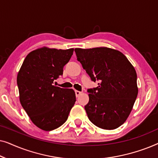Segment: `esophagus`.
<instances>
[{
	"instance_id": "34e87169",
	"label": "esophagus",
	"mask_w": 158,
	"mask_h": 158,
	"mask_svg": "<svg viewBox=\"0 0 158 158\" xmlns=\"http://www.w3.org/2000/svg\"><path fill=\"white\" fill-rule=\"evenodd\" d=\"M75 96H76V97H78L80 95H81L82 94V92L79 91V90H75Z\"/></svg>"
}]
</instances>
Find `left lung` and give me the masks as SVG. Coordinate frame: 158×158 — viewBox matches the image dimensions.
I'll use <instances>...</instances> for the list:
<instances>
[{"instance_id":"obj_1","label":"left lung","mask_w":158,"mask_h":158,"mask_svg":"<svg viewBox=\"0 0 158 158\" xmlns=\"http://www.w3.org/2000/svg\"><path fill=\"white\" fill-rule=\"evenodd\" d=\"M75 52L92 81H100L98 87L88 90V118L99 128H118L126 122L138 94L135 68L116 49L102 47Z\"/></svg>"}]
</instances>
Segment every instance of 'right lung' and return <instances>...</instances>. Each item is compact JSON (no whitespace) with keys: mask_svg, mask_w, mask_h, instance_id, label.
Listing matches in <instances>:
<instances>
[{"mask_svg":"<svg viewBox=\"0 0 158 158\" xmlns=\"http://www.w3.org/2000/svg\"><path fill=\"white\" fill-rule=\"evenodd\" d=\"M74 49L43 47L31 52L17 75L21 104L31 122L44 131H52L66 122L75 104V91L54 85Z\"/></svg>","mask_w":158,"mask_h":158,"instance_id":"obj_1","label":"right lung"}]
</instances>
